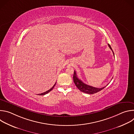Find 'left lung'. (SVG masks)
Returning a JSON list of instances; mask_svg holds the SVG:
<instances>
[{"label":"left lung","mask_w":134,"mask_h":134,"mask_svg":"<svg viewBox=\"0 0 134 134\" xmlns=\"http://www.w3.org/2000/svg\"><path fill=\"white\" fill-rule=\"evenodd\" d=\"M108 46L109 47L110 49L112 51L113 53V55L114 56V52H113V50H112V48H111V46L109 44H108ZM73 80H74V82L75 85L76 86V87H77L80 90V91H81V92H83L84 93H87V94H94V93H96L101 91L104 87H106V86H104L103 87H102V88H97V87H93L92 86H90L88 85H87V84L84 83L81 80H80L78 78L75 71H74V73Z\"/></svg>","instance_id":"1"}]
</instances>
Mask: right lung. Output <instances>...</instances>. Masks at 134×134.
Wrapping results in <instances>:
<instances>
[{
  "label": "right lung",
  "instance_id": "add662e5",
  "mask_svg": "<svg viewBox=\"0 0 134 134\" xmlns=\"http://www.w3.org/2000/svg\"><path fill=\"white\" fill-rule=\"evenodd\" d=\"M55 84H56V83L54 84V85L53 86V87H52L50 90H49L48 91H46V92H44V93H41V94H38V95H45V94H47V93H48L49 92H50L53 88V87H54V86H55Z\"/></svg>",
  "mask_w": 134,
  "mask_h": 134
}]
</instances>
